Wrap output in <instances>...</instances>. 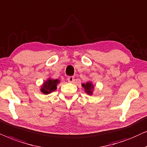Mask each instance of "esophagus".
Wrapping results in <instances>:
<instances>
[{"label":"esophagus","instance_id":"1","mask_svg":"<svg viewBox=\"0 0 147 147\" xmlns=\"http://www.w3.org/2000/svg\"><path fill=\"white\" fill-rule=\"evenodd\" d=\"M67 80L69 83H73L75 81V78H74V77H72V76H70L67 78Z\"/></svg>","mask_w":147,"mask_h":147}]
</instances>
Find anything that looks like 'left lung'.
I'll return each instance as SVG.
<instances>
[{"instance_id": "8db88e82", "label": "left lung", "mask_w": 147, "mask_h": 147, "mask_svg": "<svg viewBox=\"0 0 147 147\" xmlns=\"http://www.w3.org/2000/svg\"><path fill=\"white\" fill-rule=\"evenodd\" d=\"M82 86L85 88V91L87 92L88 94H91L92 93V89H93V86L92 85L91 83H87L85 84H83Z\"/></svg>"}]
</instances>
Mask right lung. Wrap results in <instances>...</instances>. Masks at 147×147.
Returning a JSON list of instances; mask_svg holds the SVG:
<instances>
[{
	"mask_svg": "<svg viewBox=\"0 0 147 147\" xmlns=\"http://www.w3.org/2000/svg\"><path fill=\"white\" fill-rule=\"evenodd\" d=\"M58 83H59V81L58 79H49L46 82H45V83H44L41 91L44 94L50 93L51 92L55 91L56 89V86H57V84Z\"/></svg>",
	"mask_w": 147,
	"mask_h": 147,
	"instance_id": "1",
	"label": "right lung"
}]
</instances>
